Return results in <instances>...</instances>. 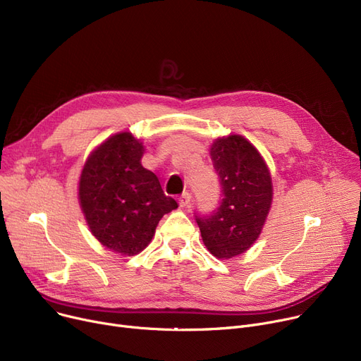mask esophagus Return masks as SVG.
<instances>
[{
	"label": "esophagus",
	"mask_w": 361,
	"mask_h": 361,
	"mask_svg": "<svg viewBox=\"0 0 361 361\" xmlns=\"http://www.w3.org/2000/svg\"><path fill=\"white\" fill-rule=\"evenodd\" d=\"M190 200H192V195H190V193H188V192L183 193V195L178 197L180 207H187V206H188V203H190Z\"/></svg>",
	"instance_id": "esophagus-1"
}]
</instances>
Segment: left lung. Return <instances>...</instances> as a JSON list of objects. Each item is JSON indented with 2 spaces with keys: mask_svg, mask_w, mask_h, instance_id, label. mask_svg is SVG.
I'll list each match as a JSON object with an SVG mask.
<instances>
[{
  "mask_svg": "<svg viewBox=\"0 0 361 361\" xmlns=\"http://www.w3.org/2000/svg\"><path fill=\"white\" fill-rule=\"evenodd\" d=\"M211 158L222 200L211 214L195 216L207 250L218 259H231L257 240L271 209L272 181L256 147L241 136L216 139Z\"/></svg>",
  "mask_w": 361,
  "mask_h": 361,
  "instance_id": "left-lung-1",
  "label": "left lung"
}]
</instances>
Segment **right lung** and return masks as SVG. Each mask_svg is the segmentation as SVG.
<instances>
[{
    "instance_id": "add662e5",
    "label": "right lung",
    "mask_w": 361,
    "mask_h": 361,
    "mask_svg": "<svg viewBox=\"0 0 361 361\" xmlns=\"http://www.w3.org/2000/svg\"><path fill=\"white\" fill-rule=\"evenodd\" d=\"M143 150L130 133H118L89 157L79 183L92 234L105 247L127 256L142 252L161 218L178 207L165 196L158 177L142 166Z\"/></svg>"
}]
</instances>
